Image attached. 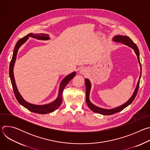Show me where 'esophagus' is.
<instances>
[{
    "label": "esophagus",
    "mask_w": 150,
    "mask_h": 150,
    "mask_svg": "<svg viewBox=\"0 0 150 150\" xmlns=\"http://www.w3.org/2000/svg\"><path fill=\"white\" fill-rule=\"evenodd\" d=\"M85 73H86V70H85V69H82L80 71V74H85Z\"/></svg>",
    "instance_id": "obj_1"
}]
</instances>
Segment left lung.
I'll use <instances>...</instances> for the list:
<instances>
[{
    "mask_svg": "<svg viewBox=\"0 0 150 150\" xmlns=\"http://www.w3.org/2000/svg\"><path fill=\"white\" fill-rule=\"evenodd\" d=\"M113 40L114 41H116V42H120V43L125 45L129 46V47H131L132 49H134L135 53H136V54L137 56L138 60V62H139V66L141 67L140 68L141 72H140L139 78V80L138 81L137 87L135 88V91L134 92V94L132 96V97L129 99V100L126 101L123 104L117 107V108L112 109H105L100 108H99V107H97V106L94 105L90 101V90H91V82H90V81L88 79H85V88H86V102H87V104L88 106V108L93 112H96V113H100V114H101V115H112L114 113L119 112L132 103V101L134 100V99H135V97L137 94V93H138V89H139V86L140 78H141V70L142 69H141V62H140V60H139V49H138V47L137 46V45L134 43L133 41L129 37L125 36V35H116L115 37H113Z\"/></svg>",
    "mask_w": 150,
    "mask_h": 150,
    "instance_id": "8db88e82",
    "label": "left lung"
}]
</instances>
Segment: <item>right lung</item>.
<instances>
[{"label": "right lung", "mask_w": 150, "mask_h": 150, "mask_svg": "<svg viewBox=\"0 0 150 150\" xmlns=\"http://www.w3.org/2000/svg\"><path fill=\"white\" fill-rule=\"evenodd\" d=\"M31 37L34 38H37L38 40H47L50 39V37H49L48 34H34L33 33H30L24 37L21 38L19 40L16 44L15 46L13 52V55L12 57V60L10 63V65H9V76L11 79V81L12 83V88L13 90L15 96V97L18 101V103L24 106V108L29 110L30 111L34 112V113H37L39 114H46V113H49L54 112L59 107L62 101V92L63 90L65 88L67 85L69 83V82L76 75V72H72L71 74L68 75L65 78H64L63 80L62 81L60 84V87H59V93L57 98L53 102L47 104H44V105H35V104H33L31 103H28L26 101L23 97L21 96L19 94L16 85L15 83V81L14 78V75H13V67L15 63L16 58V55L18 51V49L19 47L22 46L24 42L27 41V40L28 39V38Z\"/></svg>", "instance_id": "obj_1"}]
</instances>
